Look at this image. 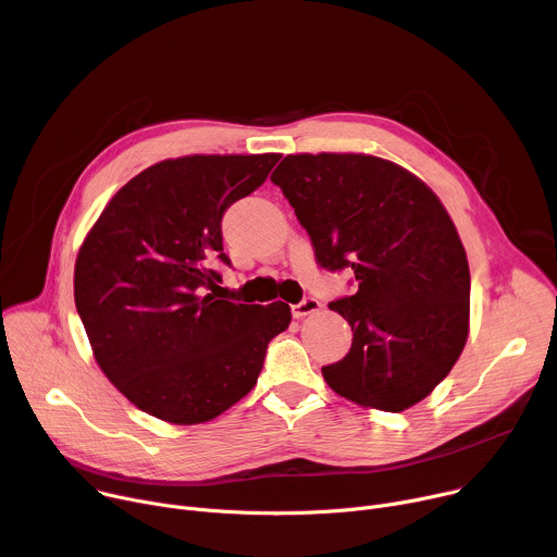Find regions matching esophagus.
Segmentation results:
<instances>
[{
    "label": "esophagus",
    "instance_id": "34e87169",
    "mask_svg": "<svg viewBox=\"0 0 557 557\" xmlns=\"http://www.w3.org/2000/svg\"><path fill=\"white\" fill-rule=\"evenodd\" d=\"M320 310H322V301H320V299L304 297L299 304L293 306V317H297V320H301V317L312 314V312H320Z\"/></svg>",
    "mask_w": 557,
    "mask_h": 557
}]
</instances>
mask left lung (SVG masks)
<instances>
[{"instance_id":"left-lung-1","label":"left lung","mask_w":557,"mask_h":557,"mask_svg":"<svg viewBox=\"0 0 557 557\" xmlns=\"http://www.w3.org/2000/svg\"><path fill=\"white\" fill-rule=\"evenodd\" d=\"M284 191L329 271L352 269L357 293L331 301L350 352L322 368L344 399L404 412L449 374L469 335V264L438 196L370 153H288Z\"/></svg>"}]
</instances>
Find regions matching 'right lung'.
I'll use <instances>...</instances> for the list:
<instances>
[{"instance_id":"right-lung-1","label":"right lung","mask_w":557,"mask_h":557,"mask_svg":"<svg viewBox=\"0 0 557 557\" xmlns=\"http://www.w3.org/2000/svg\"><path fill=\"white\" fill-rule=\"evenodd\" d=\"M280 153H194L123 185L78 249L74 301L95 359L143 412L198 425L247 396L290 306L233 304L207 288L222 215L256 191ZM220 288V286H218Z\"/></svg>"}]
</instances>
